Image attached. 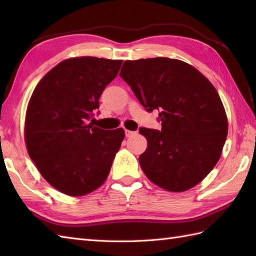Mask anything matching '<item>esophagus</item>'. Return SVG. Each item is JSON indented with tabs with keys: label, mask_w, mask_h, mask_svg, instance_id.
<instances>
[{
	"label": "esophagus",
	"mask_w": 256,
	"mask_h": 256,
	"mask_svg": "<svg viewBox=\"0 0 256 256\" xmlns=\"http://www.w3.org/2000/svg\"><path fill=\"white\" fill-rule=\"evenodd\" d=\"M134 134H135V132L130 131V130H125V136H126V138H131V136H133Z\"/></svg>",
	"instance_id": "obj_1"
}]
</instances>
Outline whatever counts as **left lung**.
<instances>
[{
    "mask_svg": "<svg viewBox=\"0 0 256 256\" xmlns=\"http://www.w3.org/2000/svg\"><path fill=\"white\" fill-rule=\"evenodd\" d=\"M120 76L162 130L140 128L148 148L138 157L152 182L182 192L202 182L220 160L228 118L210 81L184 62L166 57L124 62Z\"/></svg>",
    "mask_w": 256,
    "mask_h": 256,
    "instance_id": "8db88e82",
    "label": "left lung"
}]
</instances>
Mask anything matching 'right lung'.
Instances as JSON below:
<instances>
[{"label": "right lung", "mask_w": 256, "mask_h": 256, "mask_svg": "<svg viewBox=\"0 0 256 256\" xmlns=\"http://www.w3.org/2000/svg\"><path fill=\"white\" fill-rule=\"evenodd\" d=\"M123 60L74 57L59 62L40 82L27 106V153L52 186L80 197L102 186L124 140V130L89 123L103 90Z\"/></svg>", "instance_id": "add662e5"}]
</instances>
